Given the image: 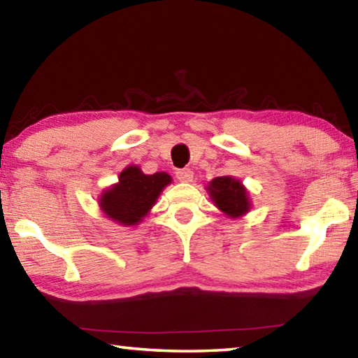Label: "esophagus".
<instances>
[{"label":"esophagus","mask_w":358,"mask_h":358,"mask_svg":"<svg viewBox=\"0 0 358 358\" xmlns=\"http://www.w3.org/2000/svg\"><path fill=\"white\" fill-rule=\"evenodd\" d=\"M175 177H177V180L181 181V183H189L194 178V172L191 169H178V171L175 172Z\"/></svg>","instance_id":"34e87169"}]
</instances>
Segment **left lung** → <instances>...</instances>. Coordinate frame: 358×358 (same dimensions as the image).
I'll list each match as a JSON object with an SVG mask.
<instances>
[{"mask_svg":"<svg viewBox=\"0 0 358 358\" xmlns=\"http://www.w3.org/2000/svg\"><path fill=\"white\" fill-rule=\"evenodd\" d=\"M211 201L229 217H240L251 208L248 191L241 181L234 177H216L207 186Z\"/></svg>","mask_w":358,"mask_h":358,"instance_id":"1","label":"left lung"}]
</instances>
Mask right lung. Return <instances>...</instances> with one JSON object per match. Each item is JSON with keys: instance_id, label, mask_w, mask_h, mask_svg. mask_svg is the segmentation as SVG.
Wrapping results in <instances>:
<instances>
[{"instance_id": "1", "label": "right lung", "mask_w": 358, "mask_h": 358, "mask_svg": "<svg viewBox=\"0 0 358 358\" xmlns=\"http://www.w3.org/2000/svg\"><path fill=\"white\" fill-rule=\"evenodd\" d=\"M172 177L166 172L145 175L138 166L126 167L118 183L101 194L99 207L121 226H136L147 216Z\"/></svg>"}]
</instances>
